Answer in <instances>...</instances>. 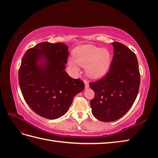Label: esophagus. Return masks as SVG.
<instances>
[{
  "label": "esophagus",
  "instance_id": "esophagus-1",
  "mask_svg": "<svg viewBox=\"0 0 158 158\" xmlns=\"http://www.w3.org/2000/svg\"><path fill=\"white\" fill-rule=\"evenodd\" d=\"M84 82H85V88H86V89H87V88H89V82H88V80H84Z\"/></svg>",
  "mask_w": 158,
  "mask_h": 158
}]
</instances>
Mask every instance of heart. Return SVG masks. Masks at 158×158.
<instances>
[{"label":"heart","mask_w":158,"mask_h":158,"mask_svg":"<svg viewBox=\"0 0 158 158\" xmlns=\"http://www.w3.org/2000/svg\"><path fill=\"white\" fill-rule=\"evenodd\" d=\"M73 58L68 59V65L75 72H79V66L86 68V74L98 79L106 74L111 64L110 52L93 44H84L73 50Z\"/></svg>","instance_id":"heart-1"}]
</instances>
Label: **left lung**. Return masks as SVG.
I'll use <instances>...</instances> for the list:
<instances>
[{
    "instance_id": "left-lung-1",
    "label": "left lung",
    "mask_w": 158,
    "mask_h": 158,
    "mask_svg": "<svg viewBox=\"0 0 158 158\" xmlns=\"http://www.w3.org/2000/svg\"><path fill=\"white\" fill-rule=\"evenodd\" d=\"M114 57L102 79L90 82L94 97L90 101L93 115L102 122L120 119L131 109L139 93L140 73L136 55L124 44L112 43Z\"/></svg>"
}]
</instances>
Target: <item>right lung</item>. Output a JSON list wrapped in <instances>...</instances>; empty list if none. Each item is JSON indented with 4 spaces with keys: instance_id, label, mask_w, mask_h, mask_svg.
I'll return each mask as SVG.
<instances>
[{
    "instance_id": "add662e5",
    "label": "right lung",
    "mask_w": 158,
    "mask_h": 158,
    "mask_svg": "<svg viewBox=\"0 0 158 158\" xmlns=\"http://www.w3.org/2000/svg\"><path fill=\"white\" fill-rule=\"evenodd\" d=\"M68 47L44 42L27 50L19 70V84L26 102L40 116L55 120L68 111L85 89L80 79L65 72Z\"/></svg>"
}]
</instances>
